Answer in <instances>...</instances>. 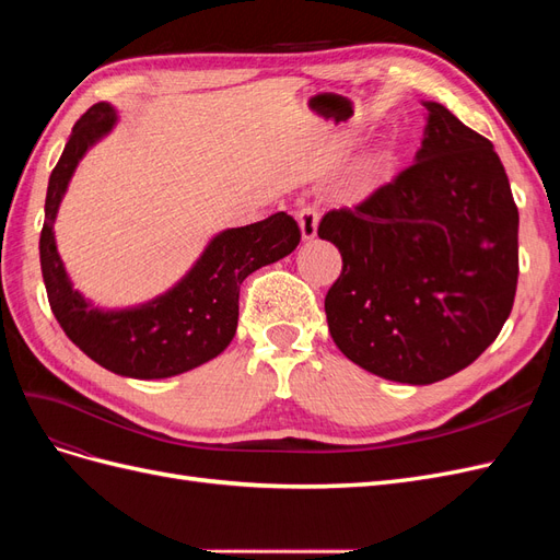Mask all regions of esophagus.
Masks as SVG:
<instances>
[{
  "label": "esophagus",
  "mask_w": 560,
  "mask_h": 560,
  "mask_svg": "<svg viewBox=\"0 0 560 560\" xmlns=\"http://www.w3.org/2000/svg\"><path fill=\"white\" fill-rule=\"evenodd\" d=\"M296 222H299V229H301V238L303 241H313L315 235H317V224H319L317 208H313V206L301 208L296 212Z\"/></svg>",
  "instance_id": "34e87169"
}]
</instances>
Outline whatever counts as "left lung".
<instances>
[{
    "instance_id": "obj_1",
    "label": "left lung",
    "mask_w": 560,
    "mask_h": 560,
    "mask_svg": "<svg viewBox=\"0 0 560 560\" xmlns=\"http://www.w3.org/2000/svg\"><path fill=\"white\" fill-rule=\"evenodd\" d=\"M416 163L317 226L343 270L325 299L334 343L381 378L430 385L469 366L514 306L518 210L483 135L425 100Z\"/></svg>"
}]
</instances>
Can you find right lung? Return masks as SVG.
Returning a JSON list of instances; mask_svg holds the SVG:
<instances>
[{
  "label": "right lung",
  "mask_w": 560,
  "mask_h": 560,
  "mask_svg": "<svg viewBox=\"0 0 560 560\" xmlns=\"http://www.w3.org/2000/svg\"><path fill=\"white\" fill-rule=\"evenodd\" d=\"M118 116L97 103L72 128L62 156L48 177L39 259L50 311L70 341L93 362L126 378H171L224 352L238 327L243 280L292 254L301 231L287 212L264 222L217 233L175 287L140 306L105 311L72 287L58 254L54 224L79 161L112 132Z\"/></svg>",
  "instance_id": "add662e5"
}]
</instances>
